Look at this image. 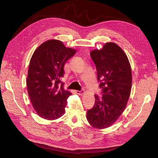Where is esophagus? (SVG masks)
Wrapping results in <instances>:
<instances>
[{
  "label": "esophagus",
  "mask_w": 158,
  "mask_h": 158,
  "mask_svg": "<svg viewBox=\"0 0 158 158\" xmlns=\"http://www.w3.org/2000/svg\"><path fill=\"white\" fill-rule=\"evenodd\" d=\"M76 93L79 95H82L84 93V90H81V91H76Z\"/></svg>",
  "instance_id": "34e87169"
}]
</instances>
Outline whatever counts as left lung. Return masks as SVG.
Masks as SVG:
<instances>
[{
    "label": "left lung",
    "mask_w": 158,
    "mask_h": 158,
    "mask_svg": "<svg viewBox=\"0 0 158 158\" xmlns=\"http://www.w3.org/2000/svg\"><path fill=\"white\" fill-rule=\"evenodd\" d=\"M98 73L102 97L95 95L93 107L87 110V119L96 129L111 126L123 112L131 91L132 73L127 56L113 42L90 53Z\"/></svg>",
    "instance_id": "8db88e82"
}]
</instances>
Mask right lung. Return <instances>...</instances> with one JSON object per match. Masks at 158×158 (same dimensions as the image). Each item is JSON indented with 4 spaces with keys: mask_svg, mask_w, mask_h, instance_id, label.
Here are the masks:
<instances>
[{
    "mask_svg": "<svg viewBox=\"0 0 158 158\" xmlns=\"http://www.w3.org/2000/svg\"><path fill=\"white\" fill-rule=\"evenodd\" d=\"M76 52L58 40L45 42L34 51L29 63L27 87L32 106L42 118L55 120L65 112L71 93L64 89L60 79L64 74V64Z\"/></svg>",
    "mask_w": 158,
    "mask_h": 158,
    "instance_id": "right-lung-1",
    "label": "right lung"
}]
</instances>
